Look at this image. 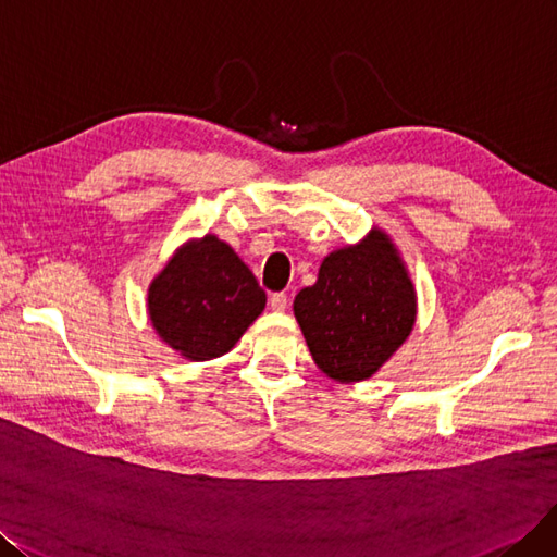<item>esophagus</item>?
Returning <instances> with one entry per match:
<instances>
[{
  "label": "esophagus",
  "mask_w": 557,
  "mask_h": 557,
  "mask_svg": "<svg viewBox=\"0 0 557 557\" xmlns=\"http://www.w3.org/2000/svg\"><path fill=\"white\" fill-rule=\"evenodd\" d=\"M286 305H289V296H286L284 292H277V294L271 296V308H273L275 312L286 310Z\"/></svg>",
  "instance_id": "obj_1"
}]
</instances>
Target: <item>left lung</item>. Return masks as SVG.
Here are the masks:
<instances>
[{"mask_svg":"<svg viewBox=\"0 0 557 557\" xmlns=\"http://www.w3.org/2000/svg\"><path fill=\"white\" fill-rule=\"evenodd\" d=\"M294 314L321 372L363 382L400 349L417 321V292L396 245L382 228L319 268L294 300Z\"/></svg>","mask_w":557,"mask_h":557,"instance_id":"left-lung-1","label":"left lung"}]
</instances>
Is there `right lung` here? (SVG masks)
Wrapping results in <instances>:
<instances>
[{"instance_id": "obj_1", "label": "right lung", "mask_w": 557, "mask_h": 557, "mask_svg": "<svg viewBox=\"0 0 557 557\" xmlns=\"http://www.w3.org/2000/svg\"><path fill=\"white\" fill-rule=\"evenodd\" d=\"M265 308L252 271L218 236L175 249L148 289L157 335L189 361H212L236 347Z\"/></svg>"}]
</instances>
